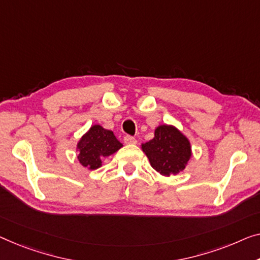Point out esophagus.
I'll list each match as a JSON object with an SVG mask.
<instances>
[{"instance_id":"1","label":"esophagus","mask_w":260,"mask_h":260,"mask_svg":"<svg viewBox=\"0 0 260 260\" xmlns=\"http://www.w3.org/2000/svg\"><path fill=\"white\" fill-rule=\"evenodd\" d=\"M123 141H125V143H127V145H134V143H137V139L127 135V137L123 138Z\"/></svg>"}]
</instances>
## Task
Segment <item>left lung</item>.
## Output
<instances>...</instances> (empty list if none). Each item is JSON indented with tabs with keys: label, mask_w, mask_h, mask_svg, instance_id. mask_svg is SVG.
Masks as SVG:
<instances>
[{
	"label": "left lung",
	"mask_w": 260,
	"mask_h": 260,
	"mask_svg": "<svg viewBox=\"0 0 260 260\" xmlns=\"http://www.w3.org/2000/svg\"><path fill=\"white\" fill-rule=\"evenodd\" d=\"M150 166L164 176L176 175L188 165L191 157V146L188 138L172 125H160L155 128L154 138L142 143Z\"/></svg>",
	"instance_id": "obj_1"
}]
</instances>
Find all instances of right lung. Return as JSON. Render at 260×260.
Here are the masks:
<instances>
[{"mask_svg":"<svg viewBox=\"0 0 260 260\" xmlns=\"http://www.w3.org/2000/svg\"><path fill=\"white\" fill-rule=\"evenodd\" d=\"M122 147L113 132L100 125H93L77 143L78 160L83 167L94 170L102 167L103 158L110 156Z\"/></svg>","mask_w":260,"mask_h":260,"instance_id":"right-lung-1","label":"right lung"}]
</instances>
